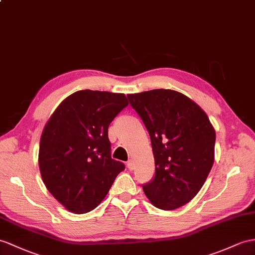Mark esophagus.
<instances>
[{
    "mask_svg": "<svg viewBox=\"0 0 255 255\" xmlns=\"http://www.w3.org/2000/svg\"><path fill=\"white\" fill-rule=\"evenodd\" d=\"M127 165H128V167L129 170H133V169H134V166H135V164H134V161H133V160H128Z\"/></svg>",
    "mask_w": 255,
    "mask_h": 255,
    "instance_id": "1",
    "label": "esophagus"
}]
</instances>
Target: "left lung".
Returning <instances> with one entry per match:
<instances>
[{
  "mask_svg": "<svg viewBox=\"0 0 255 255\" xmlns=\"http://www.w3.org/2000/svg\"><path fill=\"white\" fill-rule=\"evenodd\" d=\"M150 136L156 174L142 185L154 207L174 210L188 203L214 162L215 131L207 114L182 93L151 90L128 94Z\"/></svg>",
  "mask_w": 255,
  "mask_h": 255,
  "instance_id": "8db88e82",
  "label": "left lung"
}]
</instances>
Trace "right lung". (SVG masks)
<instances>
[{"label":"right lung","instance_id":"1","mask_svg":"<svg viewBox=\"0 0 255 255\" xmlns=\"http://www.w3.org/2000/svg\"><path fill=\"white\" fill-rule=\"evenodd\" d=\"M128 105L120 93L78 91L60 103L45 124L39 150L41 176L70 212L94 210L126 169L111 158L108 128Z\"/></svg>","mask_w":255,"mask_h":255}]
</instances>
